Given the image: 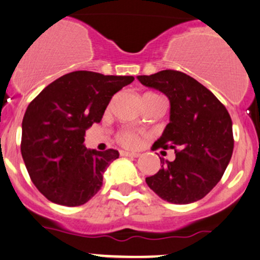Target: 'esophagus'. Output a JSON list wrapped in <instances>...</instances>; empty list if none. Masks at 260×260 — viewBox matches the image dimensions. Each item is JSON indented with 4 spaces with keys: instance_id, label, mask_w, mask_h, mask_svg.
<instances>
[{
    "instance_id": "obj_1",
    "label": "esophagus",
    "mask_w": 260,
    "mask_h": 260,
    "mask_svg": "<svg viewBox=\"0 0 260 260\" xmlns=\"http://www.w3.org/2000/svg\"><path fill=\"white\" fill-rule=\"evenodd\" d=\"M120 155L125 156V157H139V156H140V153L130 152V151H120Z\"/></svg>"
}]
</instances>
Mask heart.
<instances>
[{
	"label": "heart",
	"instance_id": "b5f03b06",
	"mask_svg": "<svg viewBox=\"0 0 260 260\" xmlns=\"http://www.w3.org/2000/svg\"><path fill=\"white\" fill-rule=\"evenodd\" d=\"M150 96H156V94L146 93L144 95V99L145 98H150ZM116 139H118V141L120 142V144L124 145V146H127V147H133L138 144V135L130 130L120 131V133L118 134V138Z\"/></svg>",
	"mask_w": 260,
	"mask_h": 260
}]
</instances>
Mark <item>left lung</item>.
<instances>
[{"mask_svg":"<svg viewBox=\"0 0 260 260\" xmlns=\"http://www.w3.org/2000/svg\"><path fill=\"white\" fill-rule=\"evenodd\" d=\"M138 79L169 98L170 122L152 150L174 149L176 153L174 161L161 160V169L146 177L147 186L167 202H196L219 182L231 161L230 114L212 91L182 72L166 69Z\"/></svg>","mask_w":260,"mask_h":260,"instance_id":"obj_1","label":"left lung"}]
</instances>
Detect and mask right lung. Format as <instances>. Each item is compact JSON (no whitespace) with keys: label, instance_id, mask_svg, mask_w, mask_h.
I'll list each match as a JSON object with an SVG mask.
<instances>
[{"label":"right lung","instance_id":"add662e5","mask_svg":"<svg viewBox=\"0 0 260 260\" xmlns=\"http://www.w3.org/2000/svg\"><path fill=\"white\" fill-rule=\"evenodd\" d=\"M133 80L131 75L72 72L29 103L21 152L30 180L47 200L75 207L102 188L103 175L119 152L88 150L85 130L100 122L114 94Z\"/></svg>","mask_w":260,"mask_h":260}]
</instances>
